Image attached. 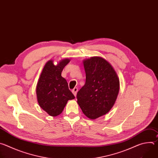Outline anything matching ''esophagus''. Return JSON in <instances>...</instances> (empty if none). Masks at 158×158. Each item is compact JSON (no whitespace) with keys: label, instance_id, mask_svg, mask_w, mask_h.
Instances as JSON below:
<instances>
[{"label":"esophagus","instance_id":"esophagus-1","mask_svg":"<svg viewBox=\"0 0 158 158\" xmlns=\"http://www.w3.org/2000/svg\"><path fill=\"white\" fill-rule=\"evenodd\" d=\"M77 91H78V89L77 87H74L73 89V93L74 94V95L75 96H76V94H77Z\"/></svg>","mask_w":158,"mask_h":158}]
</instances>
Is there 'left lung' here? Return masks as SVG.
<instances>
[{
    "mask_svg": "<svg viewBox=\"0 0 158 158\" xmlns=\"http://www.w3.org/2000/svg\"><path fill=\"white\" fill-rule=\"evenodd\" d=\"M82 62L86 78L77 94V103L86 117L96 119L113 107L119 91V79L113 67L101 57Z\"/></svg>",
    "mask_w": 158,
    "mask_h": 158,
    "instance_id": "8db88e82",
    "label": "left lung"
}]
</instances>
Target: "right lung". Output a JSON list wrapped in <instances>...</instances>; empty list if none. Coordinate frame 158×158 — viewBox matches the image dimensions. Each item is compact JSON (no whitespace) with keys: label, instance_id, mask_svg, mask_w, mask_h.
<instances>
[{"label":"right lung","instance_id":"right-lung-1","mask_svg":"<svg viewBox=\"0 0 158 158\" xmlns=\"http://www.w3.org/2000/svg\"><path fill=\"white\" fill-rule=\"evenodd\" d=\"M70 62L64 59L54 65L53 60L45 64L36 86L37 99L39 106L47 113L56 117L62 112L69 100L75 98L69 89L67 81L62 77L64 67Z\"/></svg>","mask_w":158,"mask_h":158}]
</instances>
